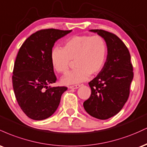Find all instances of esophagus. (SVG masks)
I'll return each instance as SVG.
<instances>
[{
    "label": "esophagus",
    "mask_w": 147,
    "mask_h": 147,
    "mask_svg": "<svg viewBox=\"0 0 147 147\" xmlns=\"http://www.w3.org/2000/svg\"><path fill=\"white\" fill-rule=\"evenodd\" d=\"M80 87V85H74V86H68V88L70 89H77L78 88Z\"/></svg>",
    "instance_id": "34e87169"
}]
</instances>
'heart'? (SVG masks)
Wrapping results in <instances>:
<instances>
[{
  "label": "heart",
  "instance_id": "obj_1",
  "mask_svg": "<svg viewBox=\"0 0 147 147\" xmlns=\"http://www.w3.org/2000/svg\"><path fill=\"white\" fill-rule=\"evenodd\" d=\"M107 55V44L102 36L84 34L70 38L63 48H54L50 59L54 69L62 74L68 71L71 61H75L77 69L61 79L62 84L69 85L84 82L90 75L99 74L105 65Z\"/></svg>",
  "mask_w": 147,
  "mask_h": 147
}]
</instances>
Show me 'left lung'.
I'll return each instance as SVG.
<instances>
[{"mask_svg": "<svg viewBox=\"0 0 147 147\" xmlns=\"http://www.w3.org/2000/svg\"><path fill=\"white\" fill-rule=\"evenodd\" d=\"M90 31L105 39L108 55L103 70L88 83L91 95L83 105L92 117L107 119L117 114L128 100L133 65L127 47L117 36L103 30Z\"/></svg>", "mask_w": 147, "mask_h": 147, "instance_id": "obj_1", "label": "left lung"}]
</instances>
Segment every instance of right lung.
I'll return each mask as SVG.
<instances>
[{
    "instance_id": "add662e5",
    "label": "right lung",
    "mask_w": 147,
    "mask_h": 147,
    "mask_svg": "<svg viewBox=\"0 0 147 147\" xmlns=\"http://www.w3.org/2000/svg\"><path fill=\"white\" fill-rule=\"evenodd\" d=\"M72 30H41L25 40L14 62L12 84L15 97L28 117L42 120L56 111L65 86L50 87L56 75L50 55L55 43Z\"/></svg>"
}]
</instances>
